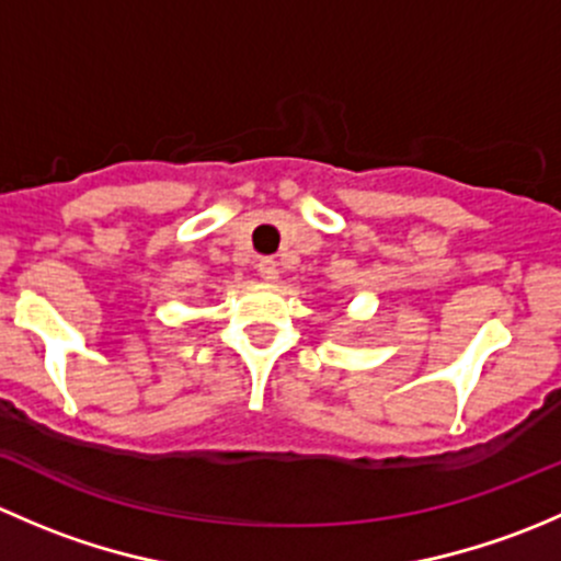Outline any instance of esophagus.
I'll use <instances>...</instances> for the list:
<instances>
[{"instance_id": "34e87169", "label": "esophagus", "mask_w": 561, "mask_h": 561, "mask_svg": "<svg viewBox=\"0 0 561 561\" xmlns=\"http://www.w3.org/2000/svg\"><path fill=\"white\" fill-rule=\"evenodd\" d=\"M257 274L263 276L265 282H276V276H279V263H276L274 257H263L257 263Z\"/></svg>"}]
</instances>
